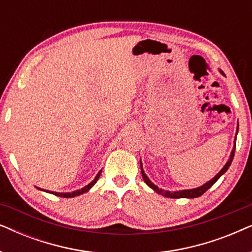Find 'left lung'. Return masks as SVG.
I'll return each mask as SVG.
<instances>
[{
  "label": "left lung",
  "mask_w": 252,
  "mask_h": 252,
  "mask_svg": "<svg viewBox=\"0 0 252 252\" xmlns=\"http://www.w3.org/2000/svg\"><path fill=\"white\" fill-rule=\"evenodd\" d=\"M220 72H221V74H223L222 71H220ZM223 75H225V74H223ZM237 132H239V127H237V129H236V134H235V140H234L233 150H232V153H230V156H229V158H228V160H227V163L225 164V166H223V167L221 168V170L219 171V173L217 174L215 178H212L211 180L208 181V182H206V184H204L203 186H201V187L194 188V189H185V190H177V191H168V190H164V189L158 188L156 185L153 184V182H151V181L149 180V178H148L147 175H146V173H144L143 167H142V163H141V161H140V165H141V173H142V178H143L144 182H146V184H147L148 186H149V187H150L151 189H154V190L156 191L157 194L163 195V196H165V197H170V198H196V197H199V196L204 194V192H205L206 190H208L209 188H211V186H212L213 184H216L217 180H218V179H219L220 177H221V175H222L223 173H225V172H226L227 170H228V167L230 166V164H232L233 158H234V153H235Z\"/></svg>",
  "instance_id": "left-lung-1"
}]
</instances>
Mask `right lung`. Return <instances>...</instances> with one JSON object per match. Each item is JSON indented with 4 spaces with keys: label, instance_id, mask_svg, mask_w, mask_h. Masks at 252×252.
Listing matches in <instances>:
<instances>
[{
    "label": "right lung",
    "instance_id": "add662e5",
    "mask_svg": "<svg viewBox=\"0 0 252 252\" xmlns=\"http://www.w3.org/2000/svg\"><path fill=\"white\" fill-rule=\"evenodd\" d=\"M101 172L102 171H99L98 173H97V175H96L95 177V179L94 180H93L91 184H88L87 186H85L84 188H81V189H78V190H74V191H72V192H56V191H50V190H44V189H41V188H39V187H36L37 189H40V190H43V191H47V192H50V194H55V195H57V196H60V197H65V198H70V197H75V196H79V195H81V194H84V192H86V191H88L89 189H91L93 186H94L96 182H97V180H98V178H99V175H101Z\"/></svg>",
    "mask_w": 252,
    "mask_h": 252
}]
</instances>
